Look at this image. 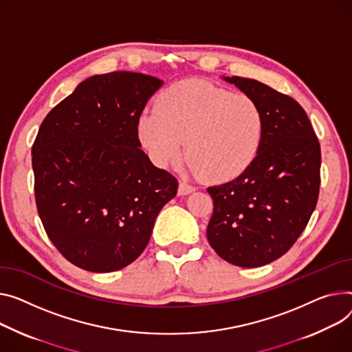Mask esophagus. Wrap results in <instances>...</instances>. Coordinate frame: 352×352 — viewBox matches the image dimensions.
I'll return each instance as SVG.
<instances>
[{
    "mask_svg": "<svg viewBox=\"0 0 352 352\" xmlns=\"http://www.w3.org/2000/svg\"><path fill=\"white\" fill-rule=\"evenodd\" d=\"M195 191V186H192L191 184L188 182H179V186H178V194L179 195H188L191 192Z\"/></svg>",
    "mask_w": 352,
    "mask_h": 352,
    "instance_id": "esophagus-1",
    "label": "esophagus"
}]
</instances>
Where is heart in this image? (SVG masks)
<instances>
[{"mask_svg": "<svg viewBox=\"0 0 352 352\" xmlns=\"http://www.w3.org/2000/svg\"><path fill=\"white\" fill-rule=\"evenodd\" d=\"M263 134L265 116L252 96L202 80L170 86L138 122V137L157 166L177 162L185 142L190 170L210 181H228L248 170Z\"/></svg>", "mask_w": 352, "mask_h": 352, "instance_id": "b5f03b06", "label": "heart"}]
</instances>
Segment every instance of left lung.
I'll return each instance as SVG.
<instances>
[{
	"label": "left lung",
	"instance_id": "8db88e82",
	"mask_svg": "<svg viewBox=\"0 0 352 352\" xmlns=\"http://www.w3.org/2000/svg\"><path fill=\"white\" fill-rule=\"evenodd\" d=\"M222 79L259 103L265 134L248 170L208 188L214 214L206 238L223 261L259 267L283 256L310 221L320 191V143L293 98L253 79Z\"/></svg>",
	"mask_w": 352,
	"mask_h": 352
}]
</instances>
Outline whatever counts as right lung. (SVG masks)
I'll return each instance as SVG.
<instances>
[{"mask_svg":"<svg viewBox=\"0 0 352 352\" xmlns=\"http://www.w3.org/2000/svg\"><path fill=\"white\" fill-rule=\"evenodd\" d=\"M162 80L111 72L83 80L42 122L32 146L46 235L75 266L107 273L148 245L178 181L140 148L138 122Z\"/></svg>","mask_w":352,"mask_h":352,"instance_id":"add662e5","label":"right lung"}]
</instances>
